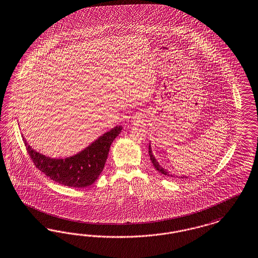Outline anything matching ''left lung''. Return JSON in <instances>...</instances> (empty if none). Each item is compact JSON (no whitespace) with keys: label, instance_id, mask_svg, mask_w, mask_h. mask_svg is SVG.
I'll list each match as a JSON object with an SVG mask.
<instances>
[{"label":"left lung","instance_id":"left-lung-1","mask_svg":"<svg viewBox=\"0 0 258 258\" xmlns=\"http://www.w3.org/2000/svg\"><path fill=\"white\" fill-rule=\"evenodd\" d=\"M149 155H150V158H151V161H152V163H153V165L155 166V169L160 173V174H162V175H167V176H171V177H175V175H171L170 173H169V171L167 170V169H164L162 166L160 165L159 163H158V161H157V159L155 158V155L153 154V150H152V146H151V143L149 145ZM176 176V175H175ZM176 177H180V178H187V176L186 175H182V176H176Z\"/></svg>","mask_w":258,"mask_h":258}]
</instances>
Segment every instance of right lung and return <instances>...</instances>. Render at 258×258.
I'll return each mask as SVG.
<instances>
[{"label":"right lung","instance_id":"1","mask_svg":"<svg viewBox=\"0 0 258 258\" xmlns=\"http://www.w3.org/2000/svg\"><path fill=\"white\" fill-rule=\"evenodd\" d=\"M122 130V125H116L81 152L64 158L47 156L35 151L24 136L23 141L31 160L45 175L62 185L83 188L93 184L103 172L110 146Z\"/></svg>","mask_w":258,"mask_h":258}]
</instances>
